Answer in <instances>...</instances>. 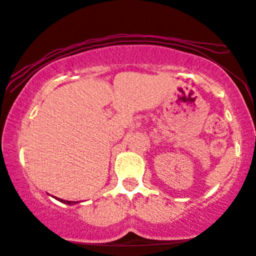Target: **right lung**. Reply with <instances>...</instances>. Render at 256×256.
Listing matches in <instances>:
<instances>
[{
  "mask_svg": "<svg viewBox=\"0 0 256 256\" xmlns=\"http://www.w3.org/2000/svg\"><path fill=\"white\" fill-rule=\"evenodd\" d=\"M60 202H62V203H66V204H72V203H75V202H70V200H63V199H60Z\"/></svg>",
  "mask_w": 256,
  "mask_h": 256,
  "instance_id": "1",
  "label": "right lung"
}]
</instances>
